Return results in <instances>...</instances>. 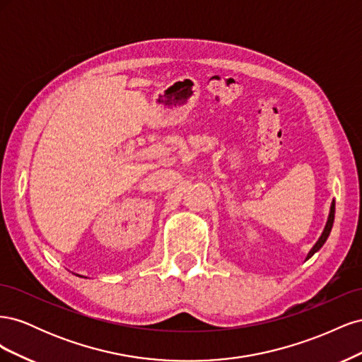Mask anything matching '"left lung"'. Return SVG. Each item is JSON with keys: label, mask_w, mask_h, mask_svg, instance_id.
I'll return each mask as SVG.
<instances>
[{"label": "left lung", "mask_w": 362, "mask_h": 362, "mask_svg": "<svg viewBox=\"0 0 362 362\" xmlns=\"http://www.w3.org/2000/svg\"><path fill=\"white\" fill-rule=\"evenodd\" d=\"M334 217H335V201H332V204H331L329 216H327V221H326V225L323 228V233L319 237V240H317V242H315V245L311 247V250L308 252V255H306V259H310L315 254V252H319L322 249V246L325 245L327 237H329V234H331V229H332V225H334Z\"/></svg>", "instance_id": "left-lung-1"}]
</instances>
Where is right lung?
Segmentation results:
<instances>
[{"label":"right lung","instance_id":"1","mask_svg":"<svg viewBox=\"0 0 362 362\" xmlns=\"http://www.w3.org/2000/svg\"><path fill=\"white\" fill-rule=\"evenodd\" d=\"M76 276H80V275H76Z\"/></svg>","mask_w":362,"mask_h":362}]
</instances>
